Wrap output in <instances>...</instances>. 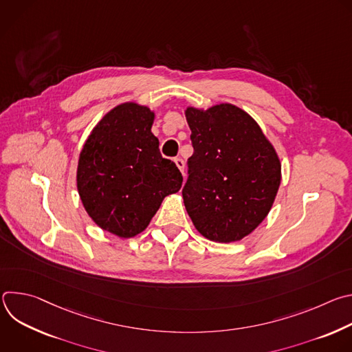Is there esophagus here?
<instances>
[{"instance_id":"1","label":"esophagus","mask_w":352,"mask_h":352,"mask_svg":"<svg viewBox=\"0 0 352 352\" xmlns=\"http://www.w3.org/2000/svg\"><path fill=\"white\" fill-rule=\"evenodd\" d=\"M174 162H175V164H177V167H178V168H179V171H181V173H182V174H184V170H185V162H184V160H182V159H181V157H177V159H175V160H174Z\"/></svg>"}]
</instances>
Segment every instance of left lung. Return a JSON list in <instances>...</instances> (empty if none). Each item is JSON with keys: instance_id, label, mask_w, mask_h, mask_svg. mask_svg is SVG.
<instances>
[{"instance_id": "8db88e82", "label": "left lung", "mask_w": 352, "mask_h": 352, "mask_svg": "<svg viewBox=\"0 0 352 352\" xmlns=\"http://www.w3.org/2000/svg\"><path fill=\"white\" fill-rule=\"evenodd\" d=\"M193 155L182 197L196 230L214 242L239 241L267 216L281 181L274 147L256 121L232 104L186 109Z\"/></svg>"}]
</instances>
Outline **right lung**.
Instances as JSON below:
<instances>
[{"label":"right lung","mask_w":352,"mask_h":352,"mask_svg":"<svg viewBox=\"0 0 352 352\" xmlns=\"http://www.w3.org/2000/svg\"><path fill=\"white\" fill-rule=\"evenodd\" d=\"M155 114L125 103L87 138L78 163V190L93 221L121 238L142 232L163 199L181 189L175 163L163 159L152 133Z\"/></svg>","instance_id":"obj_1"}]
</instances>
